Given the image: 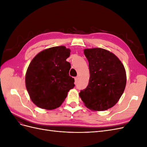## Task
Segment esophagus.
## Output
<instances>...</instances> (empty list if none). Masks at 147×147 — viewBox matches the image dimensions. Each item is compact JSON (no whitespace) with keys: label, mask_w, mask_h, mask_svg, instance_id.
<instances>
[{"label":"esophagus","mask_w":147,"mask_h":147,"mask_svg":"<svg viewBox=\"0 0 147 147\" xmlns=\"http://www.w3.org/2000/svg\"><path fill=\"white\" fill-rule=\"evenodd\" d=\"M78 77H75V84H77V83L78 82Z\"/></svg>","instance_id":"34e87169"}]
</instances>
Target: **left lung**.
<instances>
[{"mask_svg": "<svg viewBox=\"0 0 147 147\" xmlns=\"http://www.w3.org/2000/svg\"><path fill=\"white\" fill-rule=\"evenodd\" d=\"M89 63L90 77L87 88L79 96L88 109L105 111L116 104L126 84V73L118 57L100 48L84 50Z\"/></svg>", "mask_w": 147, "mask_h": 147, "instance_id": "obj_1", "label": "left lung"}]
</instances>
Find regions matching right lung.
<instances>
[{"instance_id": "obj_1", "label": "right lung", "mask_w": 147, "mask_h": 147, "mask_svg": "<svg viewBox=\"0 0 147 147\" xmlns=\"http://www.w3.org/2000/svg\"><path fill=\"white\" fill-rule=\"evenodd\" d=\"M70 50L65 46L49 48L38 53L26 73V87L30 98L38 107L58 108L71 89L74 78L69 76L70 64L66 61Z\"/></svg>"}]
</instances>
